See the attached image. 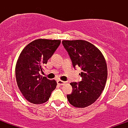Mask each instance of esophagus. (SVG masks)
Segmentation results:
<instances>
[{"label":"esophagus","mask_w":128,"mask_h":128,"mask_svg":"<svg viewBox=\"0 0 128 128\" xmlns=\"http://www.w3.org/2000/svg\"><path fill=\"white\" fill-rule=\"evenodd\" d=\"M65 83H66V82L62 81V80H57V84H58V85H60V86H63V85H64Z\"/></svg>","instance_id":"obj_1"}]
</instances>
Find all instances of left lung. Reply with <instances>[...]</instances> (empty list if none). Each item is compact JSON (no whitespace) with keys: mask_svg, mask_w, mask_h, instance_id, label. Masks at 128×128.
I'll return each instance as SVG.
<instances>
[{"mask_svg":"<svg viewBox=\"0 0 128 128\" xmlns=\"http://www.w3.org/2000/svg\"><path fill=\"white\" fill-rule=\"evenodd\" d=\"M74 68L82 70L79 73L81 81L71 82L72 92L67 94L69 103L76 108H85L96 100L104 90L108 72L104 55L96 46L85 40L62 42Z\"/></svg>","mask_w":128,"mask_h":128,"instance_id":"8db88e82","label":"left lung"}]
</instances>
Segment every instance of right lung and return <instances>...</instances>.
Here are the masks:
<instances>
[{
  "label": "right lung",
  "mask_w": 128,
  "mask_h": 128,
  "mask_svg": "<svg viewBox=\"0 0 128 128\" xmlns=\"http://www.w3.org/2000/svg\"><path fill=\"white\" fill-rule=\"evenodd\" d=\"M60 43V40H36L26 46L19 56L16 66V80L22 94L29 102H47L55 89L56 82L40 75V72Z\"/></svg>",
  "instance_id": "1"
}]
</instances>
